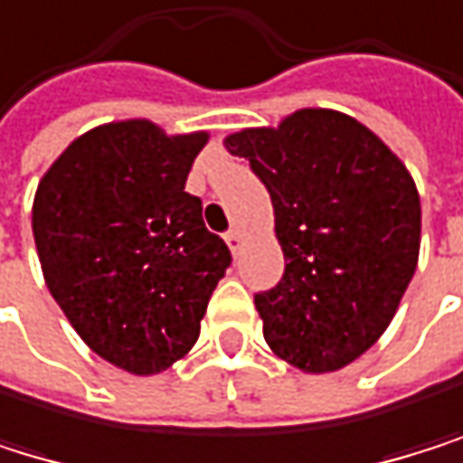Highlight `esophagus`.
<instances>
[{
    "label": "esophagus",
    "instance_id": "esophagus-1",
    "mask_svg": "<svg viewBox=\"0 0 463 463\" xmlns=\"http://www.w3.org/2000/svg\"><path fill=\"white\" fill-rule=\"evenodd\" d=\"M223 240H226V245L232 248V253H237V250H240V245H242V234H240L237 229H229V232L223 234Z\"/></svg>",
    "mask_w": 463,
    "mask_h": 463
}]
</instances>
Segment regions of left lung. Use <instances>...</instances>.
<instances>
[{
    "instance_id": "obj_1",
    "label": "left lung",
    "mask_w": 463,
    "mask_h": 463,
    "mask_svg": "<svg viewBox=\"0 0 463 463\" xmlns=\"http://www.w3.org/2000/svg\"><path fill=\"white\" fill-rule=\"evenodd\" d=\"M226 148L268 187L284 276L253 295L270 351L304 373H334L386 331L414 276L420 195L367 127L298 109L279 129H242Z\"/></svg>"
}]
</instances>
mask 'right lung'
<instances>
[{
  "instance_id": "obj_1",
  "label": "right lung",
  "mask_w": 463,
  "mask_h": 463,
  "mask_svg": "<svg viewBox=\"0 0 463 463\" xmlns=\"http://www.w3.org/2000/svg\"><path fill=\"white\" fill-rule=\"evenodd\" d=\"M206 132L168 137L148 121L90 129L38 184L33 234L46 287L88 348L154 375L198 339L232 265L184 190Z\"/></svg>"
}]
</instances>
